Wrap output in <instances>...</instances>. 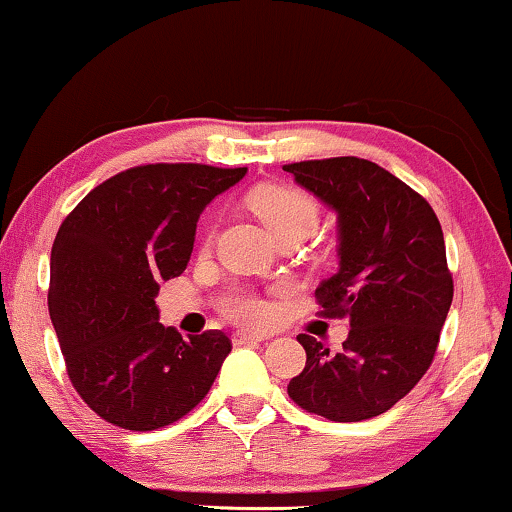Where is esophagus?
I'll return each instance as SVG.
<instances>
[{
	"label": "esophagus",
	"mask_w": 512,
	"mask_h": 512,
	"mask_svg": "<svg viewBox=\"0 0 512 512\" xmlns=\"http://www.w3.org/2000/svg\"><path fill=\"white\" fill-rule=\"evenodd\" d=\"M266 336L262 334H248V331H239V334H234V343L236 345H250V343H262Z\"/></svg>",
	"instance_id": "34e87169"
}]
</instances>
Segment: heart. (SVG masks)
<instances>
[{
	"label": "heart",
	"mask_w": 512,
	"mask_h": 512,
	"mask_svg": "<svg viewBox=\"0 0 512 512\" xmlns=\"http://www.w3.org/2000/svg\"><path fill=\"white\" fill-rule=\"evenodd\" d=\"M248 206L264 222L276 241L297 239L301 241L318 227L320 222V201L311 192L294 185H259L248 194ZM211 229L201 236V243H211ZM218 308L225 318L241 322V325H264L271 315V306L259 294L243 290V287H229L220 294Z\"/></svg>",
	"instance_id": "1"
}]
</instances>
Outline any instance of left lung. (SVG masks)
I'll list each match as a JSON object with an SVG mask.
<instances>
[{
	"label": "left lung",
	"instance_id": "1",
	"mask_svg": "<svg viewBox=\"0 0 512 512\" xmlns=\"http://www.w3.org/2000/svg\"><path fill=\"white\" fill-rule=\"evenodd\" d=\"M338 213L341 269L315 290L325 318H348L343 350L299 334L306 366L287 394L306 413L362 422L406 397L434 362L452 304L443 229L429 201L362 157L285 164Z\"/></svg>",
	"mask_w": 512,
	"mask_h": 512
}]
</instances>
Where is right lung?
<instances>
[{
    "label": "right lung",
    "instance_id": "obj_1",
    "mask_svg": "<svg viewBox=\"0 0 512 512\" xmlns=\"http://www.w3.org/2000/svg\"><path fill=\"white\" fill-rule=\"evenodd\" d=\"M246 167L141 164L85 194L50 253L48 311L69 380L115 427L174 424L211 390L232 352L225 331L185 338L160 325L162 280L190 262L197 220Z\"/></svg>",
    "mask_w": 512,
    "mask_h": 512
}]
</instances>
